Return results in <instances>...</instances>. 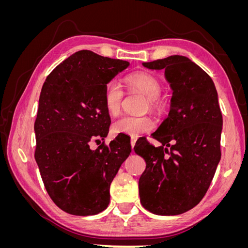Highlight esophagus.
<instances>
[{
	"mask_svg": "<svg viewBox=\"0 0 248 248\" xmlns=\"http://www.w3.org/2000/svg\"><path fill=\"white\" fill-rule=\"evenodd\" d=\"M136 141H137V139H136V138H131V140H130V145H131L132 150H133L134 145H136Z\"/></svg>",
	"mask_w": 248,
	"mask_h": 248,
	"instance_id": "obj_1",
	"label": "esophagus"
}]
</instances>
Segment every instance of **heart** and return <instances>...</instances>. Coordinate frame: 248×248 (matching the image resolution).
<instances>
[{
    "label": "heart",
    "mask_w": 248,
    "mask_h": 248,
    "mask_svg": "<svg viewBox=\"0 0 248 248\" xmlns=\"http://www.w3.org/2000/svg\"><path fill=\"white\" fill-rule=\"evenodd\" d=\"M127 87L130 90L144 94L147 97L150 110H157L160 107L158 97L161 93V85L156 78L146 72H137L125 78ZM124 97V91L116 80H110L104 88L103 102L104 108L109 115H117ZM154 128L153 120L149 116L123 115L115 120L111 130L116 134H126L131 138H138L140 134L151 131Z\"/></svg>",
    "instance_id": "b5f03b06"
}]
</instances>
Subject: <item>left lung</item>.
Masks as SVG:
<instances>
[{
	"instance_id": "obj_1",
	"label": "left lung",
	"mask_w": 248,
	"mask_h": 248,
	"mask_svg": "<svg viewBox=\"0 0 248 248\" xmlns=\"http://www.w3.org/2000/svg\"><path fill=\"white\" fill-rule=\"evenodd\" d=\"M142 65L164 70L172 96L168 118L152 133L161 146L147 140L134 146L146 161L139 181L140 202L154 214L178 215L204 198L220 160L218 97L211 78L188 58L170 56Z\"/></svg>"
}]
</instances>
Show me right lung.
<instances>
[{"instance_id": "right-lung-1", "label": "right lung", "mask_w": 248, "mask_h": 248, "mask_svg": "<svg viewBox=\"0 0 248 248\" xmlns=\"http://www.w3.org/2000/svg\"><path fill=\"white\" fill-rule=\"evenodd\" d=\"M129 66L91 50H79L46 78L34 124L35 159L46 189L63 211L95 215L109 202V186L131 152L130 140L118 136L96 150L90 141L104 140L110 118L104 88Z\"/></svg>"}]
</instances>
